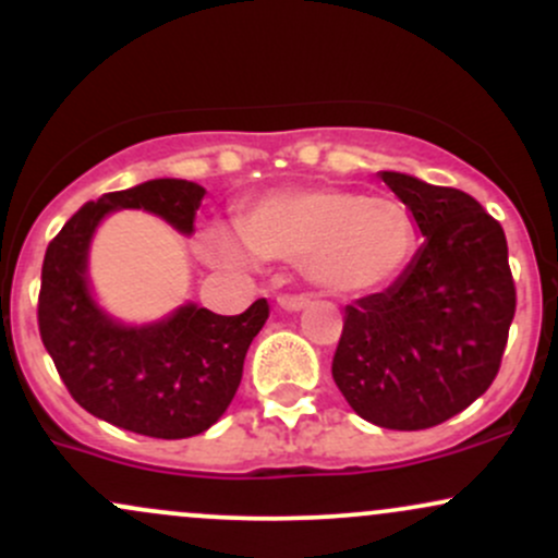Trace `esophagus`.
Returning <instances> with one entry per match:
<instances>
[{"mask_svg": "<svg viewBox=\"0 0 558 558\" xmlns=\"http://www.w3.org/2000/svg\"><path fill=\"white\" fill-rule=\"evenodd\" d=\"M277 303L281 311H287V314H298V311H303L305 305H308V298L305 295H281Z\"/></svg>", "mask_w": 558, "mask_h": 558, "instance_id": "1", "label": "esophagus"}]
</instances>
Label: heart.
Returning <instances> with one entry per match:
<instances>
[{
  "mask_svg": "<svg viewBox=\"0 0 558 558\" xmlns=\"http://www.w3.org/2000/svg\"><path fill=\"white\" fill-rule=\"evenodd\" d=\"M242 243L209 231L205 250L229 266L260 260L303 263L305 279L338 298L369 295L393 284L417 247V226L401 202L362 196L338 185L284 189L239 213Z\"/></svg>",
  "mask_w": 558,
  "mask_h": 558,
  "instance_id": "obj_1",
  "label": "heart"
}]
</instances>
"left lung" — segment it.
<instances>
[{
    "instance_id": "8db88e82",
    "label": "left lung",
    "mask_w": 558,
    "mask_h": 558,
    "mask_svg": "<svg viewBox=\"0 0 558 558\" xmlns=\"http://www.w3.org/2000/svg\"><path fill=\"white\" fill-rule=\"evenodd\" d=\"M423 244L388 290L345 305L332 377L367 423L421 430L473 404L517 311L502 226L465 191L383 170Z\"/></svg>"
}]
</instances>
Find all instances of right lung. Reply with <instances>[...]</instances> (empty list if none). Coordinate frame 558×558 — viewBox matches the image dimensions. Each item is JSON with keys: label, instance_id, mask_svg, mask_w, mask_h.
Returning <instances> with one entry per match:
<instances>
[{"label": "right lung", "instance_id": "add662e5", "mask_svg": "<svg viewBox=\"0 0 558 558\" xmlns=\"http://www.w3.org/2000/svg\"><path fill=\"white\" fill-rule=\"evenodd\" d=\"M207 191L181 178H154L82 205L50 242L41 266L39 332L69 393L89 415L154 439H189L229 410L250 343L268 303L220 316L183 303L157 322L128 325L109 314L89 284V247L119 209H143L194 233Z\"/></svg>", "mask_w": 558, "mask_h": 558}]
</instances>
